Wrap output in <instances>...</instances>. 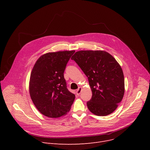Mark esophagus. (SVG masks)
Returning a JSON list of instances; mask_svg holds the SVG:
<instances>
[{
	"label": "esophagus",
	"instance_id": "obj_1",
	"mask_svg": "<svg viewBox=\"0 0 150 150\" xmlns=\"http://www.w3.org/2000/svg\"><path fill=\"white\" fill-rule=\"evenodd\" d=\"M81 90H82V88H81V87H80L79 88H78L77 90H76V94L78 96H79L80 94L81 93Z\"/></svg>",
	"mask_w": 150,
	"mask_h": 150
}]
</instances>
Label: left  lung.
Masks as SVG:
<instances>
[{"instance_id": "obj_1", "label": "left lung", "mask_w": 150, "mask_h": 150, "mask_svg": "<svg viewBox=\"0 0 150 150\" xmlns=\"http://www.w3.org/2000/svg\"><path fill=\"white\" fill-rule=\"evenodd\" d=\"M71 59L88 78L92 96L87 102L89 111L98 116L112 113L125 93L122 69L109 53L102 50L76 52Z\"/></svg>"}]
</instances>
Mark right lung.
I'll return each mask as SVG.
<instances>
[{
  "label": "right lung",
  "mask_w": 150,
  "mask_h": 150,
  "mask_svg": "<svg viewBox=\"0 0 150 150\" xmlns=\"http://www.w3.org/2000/svg\"><path fill=\"white\" fill-rule=\"evenodd\" d=\"M72 51L45 53L39 58L31 72L29 82L30 97L42 114L50 118L66 115L75 96L69 91L64 77Z\"/></svg>",
  "instance_id": "obj_1"
}]
</instances>
